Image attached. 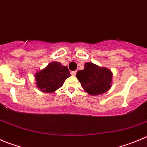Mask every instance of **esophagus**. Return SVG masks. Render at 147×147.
Listing matches in <instances>:
<instances>
[{
	"label": "esophagus",
	"mask_w": 147,
	"mask_h": 147,
	"mask_svg": "<svg viewBox=\"0 0 147 147\" xmlns=\"http://www.w3.org/2000/svg\"><path fill=\"white\" fill-rule=\"evenodd\" d=\"M71 74H72L73 76H76V71H72V72H71Z\"/></svg>",
	"instance_id": "34e87169"
}]
</instances>
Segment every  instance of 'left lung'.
Segmentation results:
<instances>
[{"mask_svg":"<svg viewBox=\"0 0 147 147\" xmlns=\"http://www.w3.org/2000/svg\"><path fill=\"white\" fill-rule=\"evenodd\" d=\"M76 77L82 88L89 94H102L112 86L113 73L109 68L100 67L92 62L84 64V68L76 73Z\"/></svg>","mask_w":147,"mask_h":147,"instance_id":"obj_1","label":"left lung"}]
</instances>
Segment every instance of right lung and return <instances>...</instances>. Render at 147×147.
Returning a JSON list of instances; mask_svg holds the SVG:
<instances>
[{
    "mask_svg": "<svg viewBox=\"0 0 147 147\" xmlns=\"http://www.w3.org/2000/svg\"><path fill=\"white\" fill-rule=\"evenodd\" d=\"M71 76L68 67L63 66L60 62L53 61L35 73L34 79L39 90L45 93H53Z\"/></svg>",
    "mask_w": 147,
    "mask_h": 147,
    "instance_id": "add662e5",
    "label": "right lung"
}]
</instances>
